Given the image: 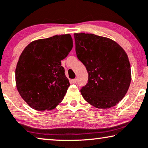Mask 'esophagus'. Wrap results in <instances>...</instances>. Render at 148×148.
Masks as SVG:
<instances>
[{"label": "esophagus", "mask_w": 148, "mask_h": 148, "mask_svg": "<svg viewBox=\"0 0 148 148\" xmlns=\"http://www.w3.org/2000/svg\"><path fill=\"white\" fill-rule=\"evenodd\" d=\"M72 82L73 83H77V79H72Z\"/></svg>", "instance_id": "esophagus-1"}]
</instances>
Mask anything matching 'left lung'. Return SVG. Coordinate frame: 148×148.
I'll return each mask as SVG.
<instances>
[{"mask_svg":"<svg viewBox=\"0 0 148 148\" xmlns=\"http://www.w3.org/2000/svg\"><path fill=\"white\" fill-rule=\"evenodd\" d=\"M77 58L86 67L88 83L81 89L84 99L95 108L108 109L123 99L132 80L127 55L111 38L75 33Z\"/></svg>","mask_w":148,"mask_h":148,"instance_id":"1","label":"left lung"}]
</instances>
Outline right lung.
Instances as JSON below:
<instances>
[{"label": "right lung", "instance_id": "1", "mask_svg": "<svg viewBox=\"0 0 148 148\" xmlns=\"http://www.w3.org/2000/svg\"><path fill=\"white\" fill-rule=\"evenodd\" d=\"M73 48L69 34L30 42L19 57L16 86L21 97L38 111L55 109L65 97L70 83L61 60Z\"/></svg>", "mask_w": 148, "mask_h": 148}]
</instances>
